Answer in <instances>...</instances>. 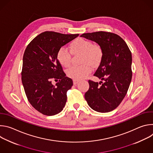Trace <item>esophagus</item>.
Instances as JSON below:
<instances>
[{"instance_id": "1", "label": "esophagus", "mask_w": 153, "mask_h": 153, "mask_svg": "<svg viewBox=\"0 0 153 153\" xmlns=\"http://www.w3.org/2000/svg\"><path fill=\"white\" fill-rule=\"evenodd\" d=\"M79 82V80H75V79L73 80V84L74 85H77Z\"/></svg>"}]
</instances>
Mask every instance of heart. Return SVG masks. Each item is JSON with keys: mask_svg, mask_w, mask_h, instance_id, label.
<instances>
[{"mask_svg": "<svg viewBox=\"0 0 153 153\" xmlns=\"http://www.w3.org/2000/svg\"><path fill=\"white\" fill-rule=\"evenodd\" d=\"M71 52L74 54H82L80 66H72L66 71L68 77L80 80L86 78L92 71L90 65L96 67L100 63L103 51L98 44H93L88 40L79 38L74 40L70 46ZM70 50L65 47H61L57 51V58L59 62L63 67H67L71 63V54Z\"/></svg>", "mask_w": 153, "mask_h": 153, "instance_id": "1", "label": "heart"}]
</instances>
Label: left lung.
Wrapping results in <instances>:
<instances>
[{"mask_svg":"<svg viewBox=\"0 0 153 153\" xmlns=\"http://www.w3.org/2000/svg\"><path fill=\"white\" fill-rule=\"evenodd\" d=\"M80 37L96 42L103 51L102 61L94 76L104 82L89 80L85 100L96 111H111L126 96L131 81V53L124 40L114 33L98 31L84 33Z\"/></svg>","mask_w":153,"mask_h":153,"instance_id":"1","label":"left lung"}]
</instances>
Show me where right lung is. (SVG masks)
Returning <instances> with one entry per match:
<instances>
[{"instance_id": "add662e5", "label": "right lung", "mask_w": 153, "mask_h": 153, "mask_svg": "<svg viewBox=\"0 0 153 153\" xmlns=\"http://www.w3.org/2000/svg\"><path fill=\"white\" fill-rule=\"evenodd\" d=\"M79 36L43 32L28 45L23 57L22 82L27 99L40 113L54 116L63 110L73 85L57 58L58 50ZM58 81L56 85L52 80Z\"/></svg>"}]
</instances>
